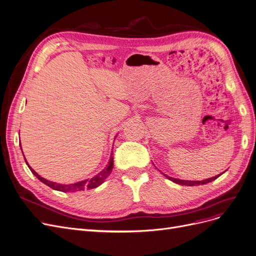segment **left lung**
Returning a JSON list of instances; mask_svg holds the SVG:
<instances>
[{
  "mask_svg": "<svg viewBox=\"0 0 256 256\" xmlns=\"http://www.w3.org/2000/svg\"><path fill=\"white\" fill-rule=\"evenodd\" d=\"M224 173V172H223ZM222 173V174H223ZM222 174L220 175H216L214 177H212V178H208V179H205V180H201V181H192V180H181V179H177V178H173V177H168L166 176V174H164L168 179H170L171 181L175 182V184H179V186H202V184H208V182H212L214 181V179H216L218 176H221Z\"/></svg>",
  "mask_w": 256,
  "mask_h": 256,
  "instance_id": "8db88e82",
  "label": "left lung"
}]
</instances>
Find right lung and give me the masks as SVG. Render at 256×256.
<instances>
[{"label":"right lung","mask_w":256,"mask_h":256,"mask_svg":"<svg viewBox=\"0 0 256 256\" xmlns=\"http://www.w3.org/2000/svg\"><path fill=\"white\" fill-rule=\"evenodd\" d=\"M22 148V146H20ZM114 153L112 151L110 154V158H109V162L108 164L105 166V168H103L102 171L96 174V176H94L92 178H88V179H85L79 182H75V184H57V182H53V181H48L46 179H44V177L40 176L38 173H36L34 170L29 166L27 160L25 158V155H24V158H25V162L27 164V166H29L30 171L32 172V174H34V176L38 178V180H40L42 184H44L46 186H50L51 188L55 190H59V192H80V190H90V188H98L99 186H101L104 180L110 175L112 168H114Z\"/></svg>","instance_id":"right-lung-1"}]
</instances>
